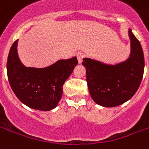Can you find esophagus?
I'll return each instance as SVG.
<instances>
[{"instance_id": "obj_1", "label": "esophagus", "mask_w": 149, "mask_h": 149, "mask_svg": "<svg viewBox=\"0 0 149 149\" xmlns=\"http://www.w3.org/2000/svg\"><path fill=\"white\" fill-rule=\"evenodd\" d=\"M77 57L79 64L82 63V61H83V58L84 57V54L83 53H78L77 54Z\"/></svg>"}]
</instances>
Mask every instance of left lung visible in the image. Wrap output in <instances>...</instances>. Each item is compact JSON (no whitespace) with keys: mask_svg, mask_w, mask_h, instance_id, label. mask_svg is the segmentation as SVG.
<instances>
[{"mask_svg":"<svg viewBox=\"0 0 149 149\" xmlns=\"http://www.w3.org/2000/svg\"><path fill=\"white\" fill-rule=\"evenodd\" d=\"M128 35L130 53L125 61L110 64L83 58L89 92L98 105L104 107L121 105L130 100L139 88L145 68L144 53L130 28Z\"/></svg>","mask_w":149,"mask_h":149,"instance_id":"8db88e82","label":"left lung"}]
</instances>
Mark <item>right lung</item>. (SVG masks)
<instances>
[{"label": "right lung", "mask_w": 149, "mask_h": 149, "mask_svg": "<svg viewBox=\"0 0 149 149\" xmlns=\"http://www.w3.org/2000/svg\"><path fill=\"white\" fill-rule=\"evenodd\" d=\"M18 39L11 47L7 61L10 86L16 97L28 107L42 111L54 109L62 96V87L78 64L77 57L58 60L44 68L27 67L17 50Z\"/></svg>", "instance_id": "obj_1"}]
</instances>
